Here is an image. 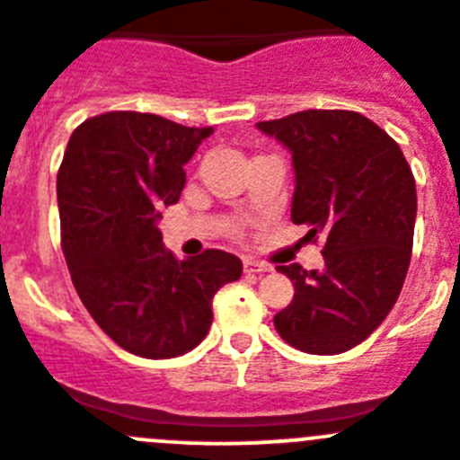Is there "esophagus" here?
Instances as JSON below:
<instances>
[{
    "mask_svg": "<svg viewBox=\"0 0 460 460\" xmlns=\"http://www.w3.org/2000/svg\"><path fill=\"white\" fill-rule=\"evenodd\" d=\"M243 267L247 274H267V271H271L270 265H265V262H258V261H244Z\"/></svg>",
    "mask_w": 460,
    "mask_h": 460,
    "instance_id": "1",
    "label": "esophagus"
}]
</instances>
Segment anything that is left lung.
<instances>
[{"instance_id": "1", "label": "left lung", "mask_w": 460, "mask_h": 460, "mask_svg": "<svg viewBox=\"0 0 460 460\" xmlns=\"http://www.w3.org/2000/svg\"><path fill=\"white\" fill-rule=\"evenodd\" d=\"M292 153V222L323 240V270L279 265L294 298L280 337L310 355L346 353L395 305L411 262L416 181L400 146L359 111L305 110L256 123Z\"/></svg>"}]
</instances>
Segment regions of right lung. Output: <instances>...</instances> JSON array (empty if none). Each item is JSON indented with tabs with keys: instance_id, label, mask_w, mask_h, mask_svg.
<instances>
[{
	"instance_id": "add662e5",
	"label": "right lung",
	"mask_w": 460,
	"mask_h": 460,
	"mask_svg": "<svg viewBox=\"0 0 460 460\" xmlns=\"http://www.w3.org/2000/svg\"><path fill=\"white\" fill-rule=\"evenodd\" d=\"M211 135L157 114L107 111L66 144L58 208L71 280L102 332L139 358L195 349L216 292L243 274L240 258L220 249L177 261L159 231V208L177 204L184 166Z\"/></svg>"
}]
</instances>
